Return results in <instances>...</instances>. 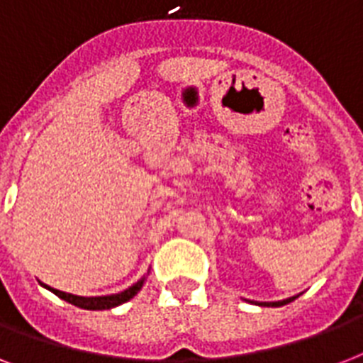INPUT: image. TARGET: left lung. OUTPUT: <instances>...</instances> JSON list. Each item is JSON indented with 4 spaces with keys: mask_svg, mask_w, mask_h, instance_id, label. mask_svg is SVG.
<instances>
[{
    "mask_svg": "<svg viewBox=\"0 0 363 363\" xmlns=\"http://www.w3.org/2000/svg\"><path fill=\"white\" fill-rule=\"evenodd\" d=\"M296 298H288V299H282V301H262V303H256V305H267V307H281V305H286L290 301H294Z\"/></svg>",
    "mask_w": 363,
    "mask_h": 363,
    "instance_id": "left-lung-1",
    "label": "left lung"
}]
</instances>
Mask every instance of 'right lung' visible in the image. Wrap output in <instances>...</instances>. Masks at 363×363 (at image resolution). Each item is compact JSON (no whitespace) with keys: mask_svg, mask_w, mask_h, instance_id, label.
I'll use <instances>...</instances> for the list:
<instances>
[{"mask_svg":"<svg viewBox=\"0 0 363 363\" xmlns=\"http://www.w3.org/2000/svg\"><path fill=\"white\" fill-rule=\"evenodd\" d=\"M143 284H145V277H143V279H139V281H137L133 286L125 288L124 292L111 294V296H96V298H82V296H73V294L62 292V290H56V288L47 286V284H43V286L47 288V290H50L52 294H56L58 298H62L64 301H67V303L75 305V307H81V309H86V311H104V309H113V307H118V305L125 303V301H130V299L133 298V296H135L139 290H141Z\"/></svg>","mask_w":363,"mask_h":363,"instance_id":"1","label":"right lung"}]
</instances>
